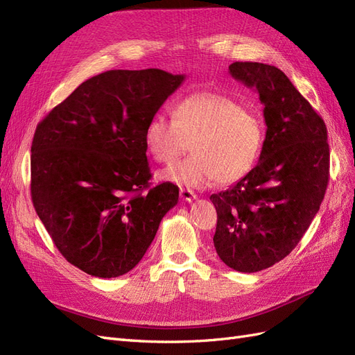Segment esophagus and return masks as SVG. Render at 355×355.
Returning a JSON list of instances; mask_svg holds the SVG:
<instances>
[{
    "mask_svg": "<svg viewBox=\"0 0 355 355\" xmlns=\"http://www.w3.org/2000/svg\"><path fill=\"white\" fill-rule=\"evenodd\" d=\"M179 196H180V198H182V200H184V201H188V202H191L192 200H196V198H197V196L194 194V191L187 189V188H180V191H179Z\"/></svg>",
    "mask_w": 355,
    "mask_h": 355,
    "instance_id": "1",
    "label": "esophagus"
}]
</instances>
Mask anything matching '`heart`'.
I'll return each instance as SVG.
<instances>
[{"label": "heart", "instance_id": "b5f03b06", "mask_svg": "<svg viewBox=\"0 0 355 355\" xmlns=\"http://www.w3.org/2000/svg\"><path fill=\"white\" fill-rule=\"evenodd\" d=\"M171 118L154 116L145 127L148 154L158 163H173L189 144L192 155L161 170L158 178L171 184L201 188L243 179L262 151V118L230 96L197 92L180 99Z\"/></svg>", "mask_w": 355, "mask_h": 355}]
</instances>
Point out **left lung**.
I'll return each mask as SVG.
<instances>
[{"label":"left lung","mask_w":355,"mask_h":355,"mask_svg":"<svg viewBox=\"0 0 355 355\" xmlns=\"http://www.w3.org/2000/svg\"><path fill=\"white\" fill-rule=\"evenodd\" d=\"M230 73L259 93L266 135L259 163L210 196L218 213L213 243L225 265L257 272L284 259L320 210L329 182L327 128L278 68L234 62Z\"/></svg>","instance_id":"left-lung-1"}]
</instances>
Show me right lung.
<instances>
[{
    "label": "right lung",
    "mask_w": 355,
    "mask_h": 355,
    "mask_svg": "<svg viewBox=\"0 0 355 355\" xmlns=\"http://www.w3.org/2000/svg\"><path fill=\"white\" fill-rule=\"evenodd\" d=\"M185 75L112 69L84 81L38 125L31 197L65 259L101 278L141 262L179 188H149L145 127Z\"/></svg>",
    "instance_id": "obj_1"
}]
</instances>
